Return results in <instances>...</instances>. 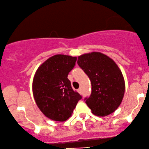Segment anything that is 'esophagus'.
I'll return each mask as SVG.
<instances>
[{"instance_id":"34e87169","label":"esophagus","mask_w":149,"mask_h":149,"mask_svg":"<svg viewBox=\"0 0 149 149\" xmlns=\"http://www.w3.org/2000/svg\"><path fill=\"white\" fill-rule=\"evenodd\" d=\"M78 93H82V88H78Z\"/></svg>"}]
</instances>
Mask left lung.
Returning a JSON list of instances; mask_svg holds the SVG:
<instances>
[{
  "mask_svg": "<svg viewBox=\"0 0 149 149\" xmlns=\"http://www.w3.org/2000/svg\"><path fill=\"white\" fill-rule=\"evenodd\" d=\"M78 65L91 82V94L85 102L94 115L107 116L121 104L125 91L123 75L113 60L100 52L78 56Z\"/></svg>",
  "mask_w": 149,
  "mask_h": 149,
  "instance_id": "8db88e82",
  "label": "left lung"
}]
</instances>
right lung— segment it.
Here are the masks:
<instances>
[{
    "label": "right lung",
    "instance_id": "obj_1",
    "mask_svg": "<svg viewBox=\"0 0 149 149\" xmlns=\"http://www.w3.org/2000/svg\"><path fill=\"white\" fill-rule=\"evenodd\" d=\"M76 60V57L57 54L45 61L35 73L32 82L35 102L41 112L54 121L69 119L82 98L67 78Z\"/></svg>",
    "mask_w": 149,
    "mask_h": 149
}]
</instances>
